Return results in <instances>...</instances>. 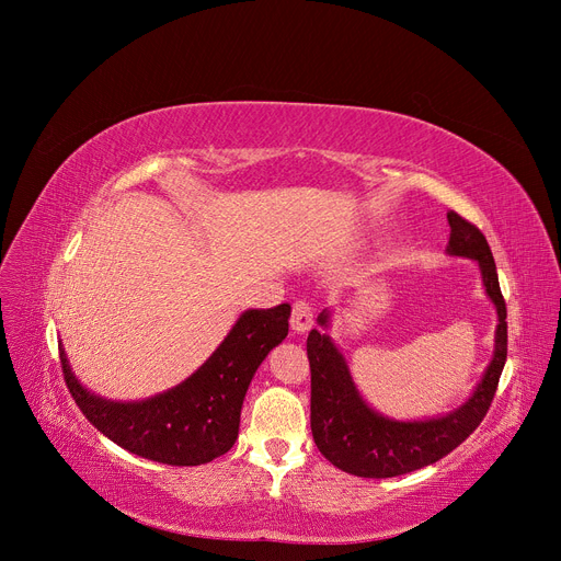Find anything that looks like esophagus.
I'll return each instance as SVG.
<instances>
[{
    "label": "esophagus",
    "mask_w": 561,
    "mask_h": 561,
    "mask_svg": "<svg viewBox=\"0 0 561 561\" xmlns=\"http://www.w3.org/2000/svg\"><path fill=\"white\" fill-rule=\"evenodd\" d=\"M313 325V309L307 300H296L290 309V328L298 334L309 332Z\"/></svg>",
    "instance_id": "esophagus-1"
}]
</instances>
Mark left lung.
Instances as JSON below:
<instances>
[{"label": "left lung", "instance_id": "obj_1", "mask_svg": "<svg viewBox=\"0 0 561 561\" xmlns=\"http://www.w3.org/2000/svg\"><path fill=\"white\" fill-rule=\"evenodd\" d=\"M448 254L480 263L486 296L497 311L493 359L473 391L448 416L427 421H393L377 414L359 396L341 350L318 330L309 332L311 366V434L318 450L336 468L357 478H396L444 459L478 430L493 402L497 379L507 362V307L500 293L495 261L484 233L459 214H448ZM328 328L330 313L318 316Z\"/></svg>", "mask_w": 561, "mask_h": 561}]
</instances>
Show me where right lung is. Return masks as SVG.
<instances>
[{"label": "right lung", "mask_w": 561, "mask_h": 561, "mask_svg": "<svg viewBox=\"0 0 561 561\" xmlns=\"http://www.w3.org/2000/svg\"><path fill=\"white\" fill-rule=\"evenodd\" d=\"M288 316V305L245 311L188 379L142 402H113L85 391L61 350L66 385L81 414L121 448L168 466L214 461L239 436L250 381L268 352L286 339Z\"/></svg>", "instance_id": "obj_1"}]
</instances>
